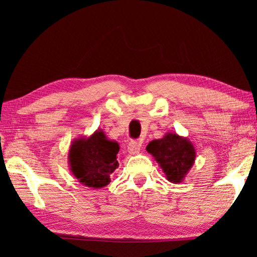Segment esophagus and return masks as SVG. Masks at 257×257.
Instances as JSON below:
<instances>
[{
	"label": "esophagus",
	"mask_w": 257,
	"mask_h": 257,
	"mask_svg": "<svg viewBox=\"0 0 257 257\" xmlns=\"http://www.w3.org/2000/svg\"><path fill=\"white\" fill-rule=\"evenodd\" d=\"M140 149H142V144L139 142H136V140H132L131 143L128 144V152L130 154H138L140 152Z\"/></svg>",
	"instance_id": "1"
}]
</instances>
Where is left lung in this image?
<instances>
[{
	"label": "left lung",
	"mask_w": 257,
	"mask_h": 257,
	"mask_svg": "<svg viewBox=\"0 0 257 257\" xmlns=\"http://www.w3.org/2000/svg\"><path fill=\"white\" fill-rule=\"evenodd\" d=\"M146 151L154 158L173 184H180L191 171L195 161L196 151L192 142L177 132H167L163 138L152 140Z\"/></svg>",
	"instance_id": "1"
}]
</instances>
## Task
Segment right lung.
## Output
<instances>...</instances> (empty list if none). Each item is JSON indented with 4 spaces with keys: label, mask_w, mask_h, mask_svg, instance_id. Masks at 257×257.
I'll return each mask as SVG.
<instances>
[{
    "label": "right lung",
    "mask_w": 257,
    "mask_h": 257,
    "mask_svg": "<svg viewBox=\"0 0 257 257\" xmlns=\"http://www.w3.org/2000/svg\"><path fill=\"white\" fill-rule=\"evenodd\" d=\"M119 144L108 139L103 130L75 139L69 150V168L78 182L90 188H103L118 168Z\"/></svg>",
    "instance_id": "1"
}]
</instances>
